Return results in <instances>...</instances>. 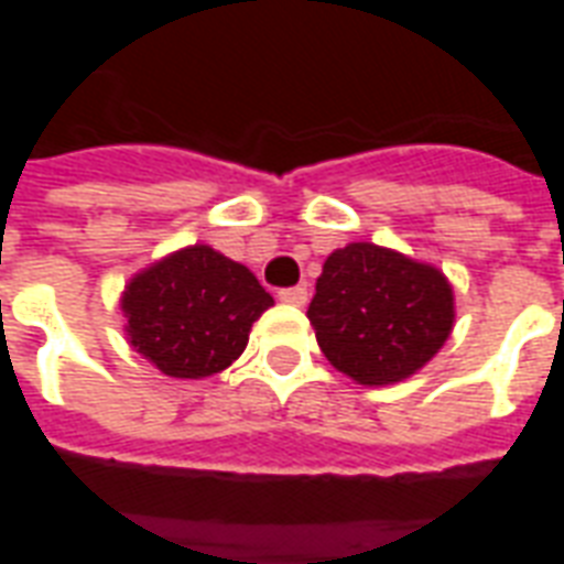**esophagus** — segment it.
Returning <instances> with one entry per match:
<instances>
[{
	"instance_id": "34e87169",
	"label": "esophagus",
	"mask_w": 564,
	"mask_h": 564,
	"mask_svg": "<svg viewBox=\"0 0 564 564\" xmlns=\"http://www.w3.org/2000/svg\"><path fill=\"white\" fill-rule=\"evenodd\" d=\"M281 302L295 307L307 305V286H290V290H281Z\"/></svg>"
}]
</instances>
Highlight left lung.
Masks as SVG:
<instances>
[{"instance_id":"1","label":"left lung","mask_w":564,"mask_h":564,"mask_svg":"<svg viewBox=\"0 0 564 564\" xmlns=\"http://www.w3.org/2000/svg\"><path fill=\"white\" fill-rule=\"evenodd\" d=\"M319 350L362 387L411 378L453 332V286L444 271L356 241L329 253L307 307Z\"/></svg>"}]
</instances>
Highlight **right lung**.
Segmentation results:
<instances>
[{"label":"right lung","mask_w":564,"mask_h":564,"mask_svg":"<svg viewBox=\"0 0 564 564\" xmlns=\"http://www.w3.org/2000/svg\"><path fill=\"white\" fill-rule=\"evenodd\" d=\"M274 305L257 274L208 245L174 250L123 290L129 344L162 375L210 378L245 354L250 326Z\"/></svg>","instance_id":"obj_1"}]
</instances>
